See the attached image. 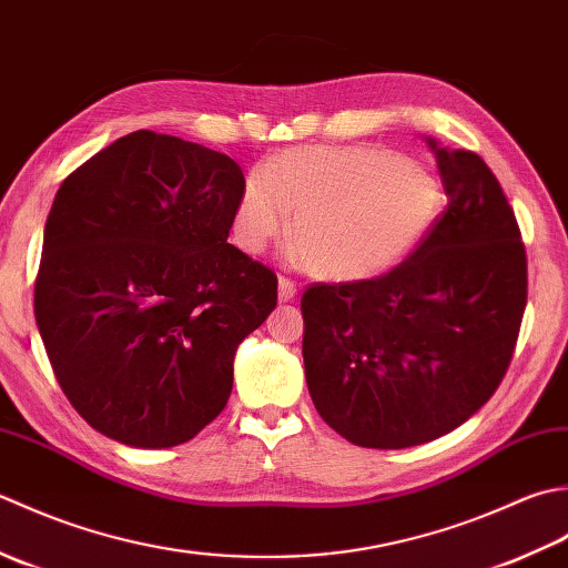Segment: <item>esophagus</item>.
Listing matches in <instances>:
<instances>
[{
    "label": "esophagus",
    "mask_w": 568,
    "mask_h": 568,
    "mask_svg": "<svg viewBox=\"0 0 568 568\" xmlns=\"http://www.w3.org/2000/svg\"><path fill=\"white\" fill-rule=\"evenodd\" d=\"M296 296V284L288 276H280V301H292Z\"/></svg>",
    "instance_id": "obj_1"
}]
</instances>
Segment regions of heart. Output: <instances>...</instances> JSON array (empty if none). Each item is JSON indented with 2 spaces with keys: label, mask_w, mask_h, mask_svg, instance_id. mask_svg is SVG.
<instances>
[{
  "label": "heart",
  "mask_w": 568,
  "mask_h": 568,
  "mask_svg": "<svg viewBox=\"0 0 568 568\" xmlns=\"http://www.w3.org/2000/svg\"><path fill=\"white\" fill-rule=\"evenodd\" d=\"M292 235L321 280L377 276L422 245L442 213V189L424 166L369 144L298 146L252 171L233 230L240 247L260 252Z\"/></svg>",
  "instance_id": "1"
}]
</instances>
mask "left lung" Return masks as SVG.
Returning <instances> with one entry per match:
<instances>
[{"label":"left lung","mask_w":568,"mask_h":568,"mask_svg":"<svg viewBox=\"0 0 568 568\" xmlns=\"http://www.w3.org/2000/svg\"><path fill=\"white\" fill-rule=\"evenodd\" d=\"M448 205L375 280L301 296L306 385L321 419L365 448H409L468 422L510 367L527 254L488 164L426 136Z\"/></svg>","instance_id":"8db88e82"}]
</instances>
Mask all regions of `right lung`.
Returning <instances> with one entry per match:
<instances>
[{
	"label": "right lung",
	"mask_w": 568,
	"mask_h": 568,
	"mask_svg": "<svg viewBox=\"0 0 568 568\" xmlns=\"http://www.w3.org/2000/svg\"><path fill=\"white\" fill-rule=\"evenodd\" d=\"M242 189L230 156L149 130L61 183L33 314L95 432L169 448L225 409L237 345L276 306V274L227 242Z\"/></svg>",
	"instance_id": "right-lung-1"
}]
</instances>
